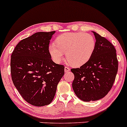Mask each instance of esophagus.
<instances>
[{"label":"esophagus","instance_id":"obj_1","mask_svg":"<svg viewBox=\"0 0 127 127\" xmlns=\"http://www.w3.org/2000/svg\"><path fill=\"white\" fill-rule=\"evenodd\" d=\"M64 70H65V72H67L68 71H70V68L69 67H68V66H65V68H64Z\"/></svg>","mask_w":127,"mask_h":127}]
</instances>
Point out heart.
Returning <instances> with one entry per match:
<instances>
[{
	"instance_id": "1",
	"label": "heart",
	"mask_w": 127,
	"mask_h": 127,
	"mask_svg": "<svg viewBox=\"0 0 127 127\" xmlns=\"http://www.w3.org/2000/svg\"><path fill=\"white\" fill-rule=\"evenodd\" d=\"M56 43L48 47L50 55L53 61L60 63L65 52L66 58L73 66H81L86 64L93 54L95 47L94 36L83 32L67 33L60 35Z\"/></svg>"
}]
</instances>
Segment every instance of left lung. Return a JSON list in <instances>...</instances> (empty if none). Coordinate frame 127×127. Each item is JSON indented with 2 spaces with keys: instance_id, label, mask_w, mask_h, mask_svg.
Segmentation results:
<instances>
[{
  "instance_id": "left-lung-1",
  "label": "left lung",
  "mask_w": 127,
  "mask_h": 127,
  "mask_svg": "<svg viewBox=\"0 0 127 127\" xmlns=\"http://www.w3.org/2000/svg\"><path fill=\"white\" fill-rule=\"evenodd\" d=\"M95 47L89 61L79 68H72L74 74L72 89L83 101H96L104 97L112 88L118 69L116 51L106 38L95 32Z\"/></svg>"
}]
</instances>
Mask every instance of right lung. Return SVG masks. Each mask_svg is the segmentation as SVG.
<instances>
[{
  "label": "right lung",
  "mask_w": 127,
  "mask_h": 127,
  "mask_svg": "<svg viewBox=\"0 0 127 127\" xmlns=\"http://www.w3.org/2000/svg\"><path fill=\"white\" fill-rule=\"evenodd\" d=\"M55 31L39 32L18 42L11 59L12 82L23 99L35 106L50 104L64 66L51 59L48 47Z\"/></svg>",
  "instance_id": "add662e5"
}]
</instances>
